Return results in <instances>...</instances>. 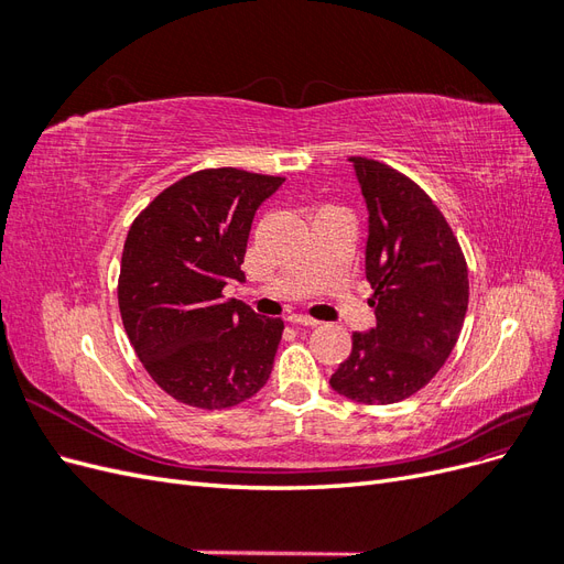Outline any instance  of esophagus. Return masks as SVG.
<instances>
[{"mask_svg": "<svg viewBox=\"0 0 564 564\" xmlns=\"http://www.w3.org/2000/svg\"><path fill=\"white\" fill-rule=\"evenodd\" d=\"M289 322L292 324H301V327H317V319L308 317V315H289Z\"/></svg>", "mask_w": 564, "mask_h": 564, "instance_id": "esophagus-1", "label": "esophagus"}]
</instances>
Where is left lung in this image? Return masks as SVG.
I'll list each match as a JSON object with an SVG mask.
<instances>
[{"label": "left lung", "mask_w": 564, "mask_h": 564, "mask_svg": "<svg viewBox=\"0 0 564 564\" xmlns=\"http://www.w3.org/2000/svg\"><path fill=\"white\" fill-rule=\"evenodd\" d=\"M369 209L365 253L377 327L352 334L332 373L362 404L412 398L447 362L468 311V265L447 218L421 187L383 162L350 158Z\"/></svg>", "instance_id": "obj_1"}]
</instances>
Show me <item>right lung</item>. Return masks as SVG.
<instances>
[{
    "label": "right lung",
    "instance_id": "add662e5",
    "mask_svg": "<svg viewBox=\"0 0 564 564\" xmlns=\"http://www.w3.org/2000/svg\"><path fill=\"white\" fill-rule=\"evenodd\" d=\"M282 183L235 166L202 169L133 218L119 313L152 381L183 404L230 409L270 377L284 322L224 299V286L245 280L253 214Z\"/></svg>",
    "mask_w": 564,
    "mask_h": 564
}]
</instances>
